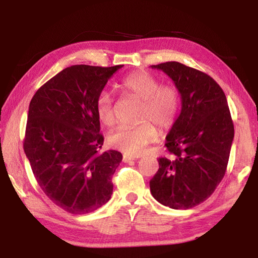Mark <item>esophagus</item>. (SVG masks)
Listing matches in <instances>:
<instances>
[{
  "label": "esophagus",
  "instance_id": "34e87169",
  "mask_svg": "<svg viewBox=\"0 0 258 258\" xmlns=\"http://www.w3.org/2000/svg\"><path fill=\"white\" fill-rule=\"evenodd\" d=\"M139 157H135V156H130V155H124L123 157V160L124 161H130V160H137Z\"/></svg>",
  "mask_w": 258,
  "mask_h": 258
}]
</instances>
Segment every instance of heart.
Wrapping results in <instances>:
<instances>
[{"label": "heart", "mask_w": 258, "mask_h": 258, "mask_svg": "<svg viewBox=\"0 0 258 258\" xmlns=\"http://www.w3.org/2000/svg\"><path fill=\"white\" fill-rule=\"evenodd\" d=\"M119 89L126 97L141 103L139 120L142 123L132 127L117 128L109 137V142L125 154L139 156L158 138V131L154 123L167 130L175 123L180 110V94L174 86L161 85L158 78L145 72L126 76L120 82ZM95 109L104 125H113L115 106L108 91L99 93Z\"/></svg>", "instance_id": "1"}]
</instances>
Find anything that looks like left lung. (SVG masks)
<instances>
[{
	"label": "left lung",
	"instance_id": "obj_1",
	"mask_svg": "<svg viewBox=\"0 0 258 258\" xmlns=\"http://www.w3.org/2000/svg\"><path fill=\"white\" fill-rule=\"evenodd\" d=\"M151 68L174 82L182 107L166 137L171 157L158 159L150 191L164 206L189 209L211 197L224 177L234 137L228 101L221 86L197 69L176 61Z\"/></svg>",
	"mask_w": 258,
	"mask_h": 258
}]
</instances>
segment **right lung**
Listing matches in <instances>:
<instances>
[{
  "instance_id": "obj_1",
  "label": "right lung",
  "mask_w": 258,
  "mask_h": 258,
  "mask_svg": "<svg viewBox=\"0 0 258 258\" xmlns=\"http://www.w3.org/2000/svg\"><path fill=\"white\" fill-rule=\"evenodd\" d=\"M121 67H67L29 103L26 157L47 198L68 213L94 212L111 198V176L123 156L116 150L100 152L103 137L95 102Z\"/></svg>"
}]
</instances>
